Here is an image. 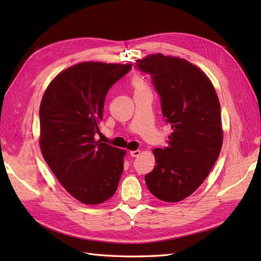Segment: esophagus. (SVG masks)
Segmentation results:
<instances>
[{"label": "esophagus", "instance_id": "1", "mask_svg": "<svg viewBox=\"0 0 261 261\" xmlns=\"http://www.w3.org/2000/svg\"><path fill=\"white\" fill-rule=\"evenodd\" d=\"M129 154L132 156H138L140 154V150H134V151H129Z\"/></svg>", "mask_w": 261, "mask_h": 261}]
</instances>
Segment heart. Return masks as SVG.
Returning a JSON list of instances; mask_svg holds the SVG:
<instances>
[{"mask_svg":"<svg viewBox=\"0 0 261 261\" xmlns=\"http://www.w3.org/2000/svg\"><path fill=\"white\" fill-rule=\"evenodd\" d=\"M132 86L135 91H139V90H146L148 89V85L145 82V80L140 75H133L132 77Z\"/></svg>","mask_w":261,"mask_h":261,"instance_id":"heart-1","label":"heart"}]
</instances>
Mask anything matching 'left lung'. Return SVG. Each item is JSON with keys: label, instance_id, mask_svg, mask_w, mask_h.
Returning a JSON list of instances; mask_svg holds the SVG:
<instances>
[{"label": "left lung", "instance_id": "1", "mask_svg": "<svg viewBox=\"0 0 261 261\" xmlns=\"http://www.w3.org/2000/svg\"><path fill=\"white\" fill-rule=\"evenodd\" d=\"M136 64L151 74L172 129L168 147L152 150L156 164L145 176L146 185L158 199L178 202L203 183L220 154L223 129L219 98L209 77L185 59L156 53Z\"/></svg>", "mask_w": 261, "mask_h": 261}]
</instances>
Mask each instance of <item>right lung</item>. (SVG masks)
Masks as SVG:
<instances>
[{
	"mask_svg": "<svg viewBox=\"0 0 261 261\" xmlns=\"http://www.w3.org/2000/svg\"><path fill=\"white\" fill-rule=\"evenodd\" d=\"M132 64L81 62L55 76L40 103L39 145L65 191L85 204H99L116 192L126 150L94 139L108 90Z\"/></svg>",
	"mask_w": 261,
	"mask_h": 261,
	"instance_id": "obj_1",
	"label": "right lung"
}]
</instances>
